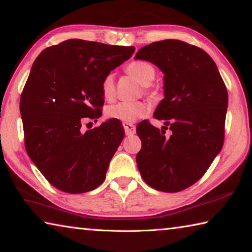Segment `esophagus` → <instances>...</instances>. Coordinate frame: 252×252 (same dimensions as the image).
Returning <instances> with one entry per match:
<instances>
[{
    "instance_id": "obj_1",
    "label": "esophagus",
    "mask_w": 252,
    "mask_h": 252,
    "mask_svg": "<svg viewBox=\"0 0 252 252\" xmlns=\"http://www.w3.org/2000/svg\"><path fill=\"white\" fill-rule=\"evenodd\" d=\"M123 127H125L126 135H133L135 133V126L131 123H123Z\"/></svg>"
}]
</instances>
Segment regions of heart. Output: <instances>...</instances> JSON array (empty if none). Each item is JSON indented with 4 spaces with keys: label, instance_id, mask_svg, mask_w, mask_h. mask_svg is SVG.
I'll use <instances>...</instances> for the list:
<instances>
[{
    "label": "heart",
    "instance_id": "1",
    "mask_svg": "<svg viewBox=\"0 0 252 252\" xmlns=\"http://www.w3.org/2000/svg\"><path fill=\"white\" fill-rule=\"evenodd\" d=\"M126 71L130 75L144 85V91L150 95H157V89L150 84L156 79V67L148 61H133L126 65ZM101 91L105 100L111 101L116 96V85H114L113 74H106L101 83ZM148 113V104L143 101L134 102H119L110 105L105 110L109 119L121 121L123 123H131L142 118Z\"/></svg>",
    "mask_w": 252,
    "mask_h": 252
}]
</instances>
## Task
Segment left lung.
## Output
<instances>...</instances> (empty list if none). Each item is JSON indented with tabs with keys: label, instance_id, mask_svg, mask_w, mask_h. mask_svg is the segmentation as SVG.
<instances>
[{
	"label": "left lung",
	"instance_id": "1",
	"mask_svg": "<svg viewBox=\"0 0 252 252\" xmlns=\"http://www.w3.org/2000/svg\"><path fill=\"white\" fill-rule=\"evenodd\" d=\"M134 58L164 73V99L153 114L164 126L160 130L149 121L139 123L142 148L136 164L153 189L179 192L194 185L222 149L227 88L210 55L187 42H153ZM168 126L172 133L165 135Z\"/></svg>",
	"mask_w": 252,
	"mask_h": 252
}]
</instances>
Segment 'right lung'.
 I'll return each instance as SVG.
<instances>
[{
    "label": "right lung",
    "instance_id": "1",
    "mask_svg": "<svg viewBox=\"0 0 252 252\" xmlns=\"http://www.w3.org/2000/svg\"><path fill=\"white\" fill-rule=\"evenodd\" d=\"M134 50L74 39L49 46L34 61L20 100L24 144L63 192L84 193L104 181L125 129L113 119L91 130L82 126L101 117L102 80Z\"/></svg>",
    "mask_w": 252,
    "mask_h": 252
}]
</instances>
